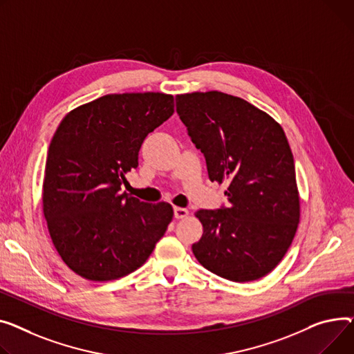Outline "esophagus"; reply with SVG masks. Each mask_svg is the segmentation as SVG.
Here are the masks:
<instances>
[{
  "label": "esophagus",
  "mask_w": 354,
  "mask_h": 354,
  "mask_svg": "<svg viewBox=\"0 0 354 354\" xmlns=\"http://www.w3.org/2000/svg\"><path fill=\"white\" fill-rule=\"evenodd\" d=\"M174 214H175V218H176V219H183V218H186L187 215H189V210L185 209V207H178V206H175V207H174Z\"/></svg>",
  "instance_id": "obj_1"
}]
</instances>
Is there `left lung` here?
<instances>
[{
  "instance_id": "obj_1",
  "label": "left lung",
  "mask_w": 354,
  "mask_h": 354,
  "mask_svg": "<svg viewBox=\"0 0 354 354\" xmlns=\"http://www.w3.org/2000/svg\"><path fill=\"white\" fill-rule=\"evenodd\" d=\"M176 112L205 155L212 182L227 179V207L198 210V262L232 281L270 273L296 234L300 199L295 160L281 128L248 101L219 91L180 93Z\"/></svg>"
}]
</instances>
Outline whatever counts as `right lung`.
<instances>
[{
	"instance_id": "add662e5",
	"label": "right lung",
	"mask_w": 354,
	"mask_h": 354,
	"mask_svg": "<svg viewBox=\"0 0 354 354\" xmlns=\"http://www.w3.org/2000/svg\"><path fill=\"white\" fill-rule=\"evenodd\" d=\"M162 92L109 93L68 112L48 148L42 210L64 263L92 281L142 266L174 209L121 191L144 139L174 113Z\"/></svg>"
}]
</instances>
